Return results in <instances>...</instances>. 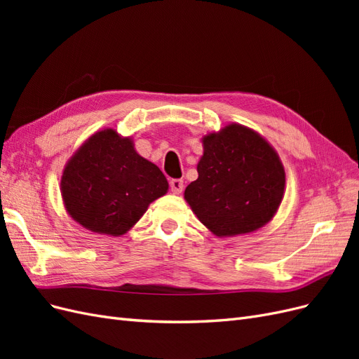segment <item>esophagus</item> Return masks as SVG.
I'll return each mask as SVG.
<instances>
[{"label":"esophagus","instance_id":"34e87169","mask_svg":"<svg viewBox=\"0 0 359 359\" xmlns=\"http://www.w3.org/2000/svg\"><path fill=\"white\" fill-rule=\"evenodd\" d=\"M170 190L173 194H181L184 190V181L182 180H170Z\"/></svg>","mask_w":359,"mask_h":359}]
</instances>
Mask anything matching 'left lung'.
<instances>
[{"label": "left lung", "mask_w": 359, "mask_h": 359, "mask_svg": "<svg viewBox=\"0 0 359 359\" xmlns=\"http://www.w3.org/2000/svg\"><path fill=\"white\" fill-rule=\"evenodd\" d=\"M202 147L199 177L184 191L191 211L219 238L262 229L277 214L286 187L274 147L238 123L206 133Z\"/></svg>", "instance_id": "1"}]
</instances>
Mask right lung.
I'll return each mask as SVG.
<instances>
[{"label":"right lung","mask_w":359,"mask_h":359,"mask_svg":"<svg viewBox=\"0 0 359 359\" xmlns=\"http://www.w3.org/2000/svg\"><path fill=\"white\" fill-rule=\"evenodd\" d=\"M60 190L64 208L83 229L121 236L151 202L165 196L169 184L153 161L137 154L132 136L103 128L67 160Z\"/></svg>","instance_id":"add662e5"}]
</instances>
